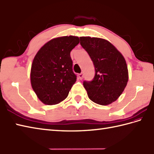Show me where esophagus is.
I'll return each instance as SVG.
<instances>
[{"mask_svg": "<svg viewBox=\"0 0 154 154\" xmlns=\"http://www.w3.org/2000/svg\"><path fill=\"white\" fill-rule=\"evenodd\" d=\"M83 77H84L83 73H80V74H78V78H79V79L82 80V78H83Z\"/></svg>", "mask_w": 154, "mask_h": 154, "instance_id": "1", "label": "esophagus"}]
</instances>
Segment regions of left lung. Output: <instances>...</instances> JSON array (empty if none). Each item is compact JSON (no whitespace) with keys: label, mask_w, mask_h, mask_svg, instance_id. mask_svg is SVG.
<instances>
[{"label":"left lung","mask_w":154,"mask_h":154,"mask_svg":"<svg viewBox=\"0 0 154 154\" xmlns=\"http://www.w3.org/2000/svg\"><path fill=\"white\" fill-rule=\"evenodd\" d=\"M80 40L95 68L93 80L83 82L88 98L100 105L110 104L120 97L128 81V66L124 56L105 39L82 36Z\"/></svg>","instance_id":"1"}]
</instances>
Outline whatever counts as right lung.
Segmentation results:
<instances>
[{"mask_svg":"<svg viewBox=\"0 0 154 154\" xmlns=\"http://www.w3.org/2000/svg\"><path fill=\"white\" fill-rule=\"evenodd\" d=\"M79 42L78 36L56 38L46 43L36 54L31 66V85L45 104L63 101L76 82L70 52Z\"/></svg>","mask_w":154,"mask_h":154,"instance_id":"obj_1","label":"right lung"}]
</instances>
